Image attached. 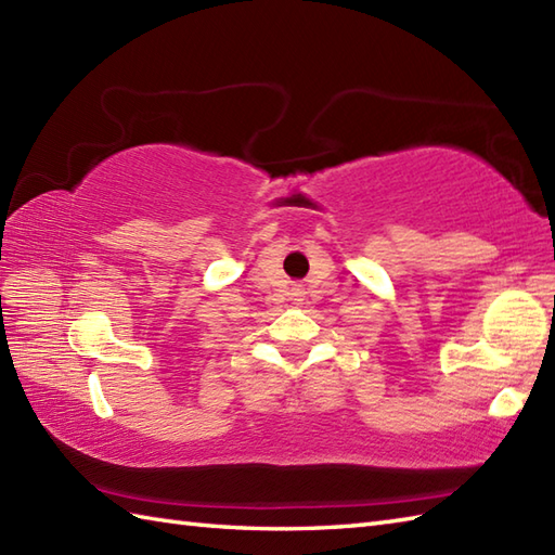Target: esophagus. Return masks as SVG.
<instances>
[{"mask_svg":"<svg viewBox=\"0 0 555 555\" xmlns=\"http://www.w3.org/2000/svg\"><path fill=\"white\" fill-rule=\"evenodd\" d=\"M296 296H298V293H296Z\"/></svg>","mask_w":555,"mask_h":555,"instance_id":"esophagus-1","label":"esophagus"}]
</instances>
